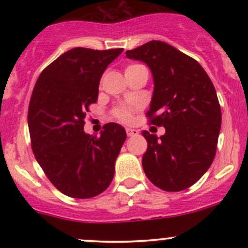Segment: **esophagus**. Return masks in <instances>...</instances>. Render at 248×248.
Segmentation results:
<instances>
[{
  "mask_svg": "<svg viewBox=\"0 0 248 248\" xmlns=\"http://www.w3.org/2000/svg\"><path fill=\"white\" fill-rule=\"evenodd\" d=\"M126 132L128 136H135L139 134L138 129H134V128H126Z\"/></svg>",
  "mask_w": 248,
  "mask_h": 248,
  "instance_id": "obj_1",
  "label": "esophagus"
}]
</instances>
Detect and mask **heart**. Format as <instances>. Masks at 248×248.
I'll return each instance as SVG.
<instances>
[{
    "mask_svg": "<svg viewBox=\"0 0 248 248\" xmlns=\"http://www.w3.org/2000/svg\"><path fill=\"white\" fill-rule=\"evenodd\" d=\"M139 67H143V66L138 64L129 65V66H127L126 70H124V73L129 72V71H133L135 69H139ZM134 110H135V107L127 106V105H121V106H118L114 110H113V115H114L118 120H120L122 122H129L132 120Z\"/></svg>",
    "mask_w": 248,
    "mask_h": 248,
    "instance_id": "b5f03b06",
    "label": "heart"
}]
</instances>
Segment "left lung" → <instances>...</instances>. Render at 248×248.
I'll use <instances>...</instances> for the list:
<instances>
[{
	"label": "left lung",
	"mask_w": 248,
	"mask_h": 248,
	"mask_svg": "<svg viewBox=\"0 0 248 248\" xmlns=\"http://www.w3.org/2000/svg\"><path fill=\"white\" fill-rule=\"evenodd\" d=\"M126 57L152 71L154 92L147 115L166 128L161 138L142 132L148 142L142 167L164 191L195 184L212 164L220 132L221 112L211 79L198 62L161 41H150Z\"/></svg>",
	"instance_id": "1"
}]
</instances>
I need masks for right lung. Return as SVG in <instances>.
Listing matches in <instances>:
<instances>
[{
    "label": "right lung",
    "instance_id": "obj_1",
    "mask_svg": "<svg viewBox=\"0 0 248 248\" xmlns=\"http://www.w3.org/2000/svg\"><path fill=\"white\" fill-rule=\"evenodd\" d=\"M122 51L71 49L43 70L33 88L28 112L33 155L69 197L98 196L114 177L126 130L109 122L96 138L84 132V124L88 106L98 100L102 73Z\"/></svg>",
    "mask_w": 248,
    "mask_h": 248
}]
</instances>
